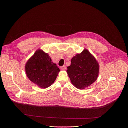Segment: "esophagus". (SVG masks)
<instances>
[{
	"mask_svg": "<svg viewBox=\"0 0 128 128\" xmlns=\"http://www.w3.org/2000/svg\"><path fill=\"white\" fill-rule=\"evenodd\" d=\"M60 68H61V70H66V66H61V67H60Z\"/></svg>",
	"mask_w": 128,
	"mask_h": 128,
	"instance_id": "obj_1",
	"label": "esophagus"
}]
</instances>
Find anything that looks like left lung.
Returning a JSON list of instances; mask_svg holds the SVG:
<instances>
[{
  "instance_id": "8db88e82",
  "label": "left lung",
  "mask_w": 128,
  "mask_h": 128,
  "mask_svg": "<svg viewBox=\"0 0 128 128\" xmlns=\"http://www.w3.org/2000/svg\"><path fill=\"white\" fill-rule=\"evenodd\" d=\"M99 72L98 62L86 48L72 58L71 64L67 70L73 86L80 90L94 83L98 78Z\"/></svg>"
}]
</instances>
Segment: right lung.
<instances>
[{
  "instance_id": "1",
  "label": "right lung",
  "mask_w": 128,
  "mask_h": 128,
  "mask_svg": "<svg viewBox=\"0 0 128 128\" xmlns=\"http://www.w3.org/2000/svg\"><path fill=\"white\" fill-rule=\"evenodd\" d=\"M56 64L41 49H38L29 58L25 65V71L28 78L42 88H46L54 82L60 72Z\"/></svg>"
}]
</instances>
